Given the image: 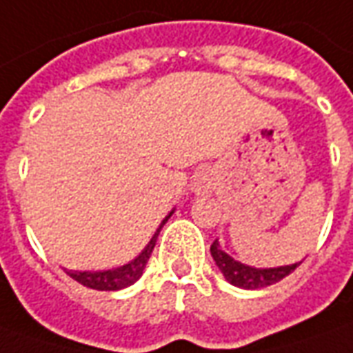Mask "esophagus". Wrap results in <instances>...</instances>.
I'll return each mask as SVG.
<instances>
[{
  "label": "esophagus",
  "instance_id": "obj_1",
  "mask_svg": "<svg viewBox=\"0 0 353 353\" xmlns=\"http://www.w3.org/2000/svg\"><path fill=\"white\" fill-rule=\"evenodd\" d=\"M212 189H214V179L208 172H201L199 176L194 177L193 181V191L196 194H208L212 193Z\"/></svg>",
  "mask_w": 353,
  "mask_h": 353
}]
</instances>
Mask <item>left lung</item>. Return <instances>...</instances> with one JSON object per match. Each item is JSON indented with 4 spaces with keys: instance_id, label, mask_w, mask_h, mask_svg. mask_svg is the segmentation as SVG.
<instances>
[{
    "instance_id": "8db88e82",
    "label": "left lung",
    "mask_w": 353,
    "mask_h": 353,
    "mask_svg": "<svg viewBox=\"0 0 353 353\" xmlns=\"http://www.w3.org/2000/svg\"><path fill=\"white\" fill-rule=\"evenodd\" d=\"M210 252L214 262L219 268V271L223 273V277L233 287L250 288V290L270 287L273 283H279L281 279H285L288 273H292L302 263L298 262L290 263V265H279V268H265V270H262V268H252V265L236 262L235 258H231L228 252H223L218 241L212 243Z\"/></svg>"
}]
</instances>
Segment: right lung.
I'll use <instances>...</instances> for the list:
<instances>
[{"label": "right lung", "instance_id": "1", "mask_svg": "<svg viewBox=\"0 0 353 353\" xmlns=\"http://www.w3.org/2000/svg\"><path fill=\"white\" fill-rule=\"evenodd\" d=\"M174 214V210L170 212L166 218L162 219V223L157 229V233L152 235V239L149 241V245L145 246L141 250V254L132 260V262H128L122 268H117V270H107V271H66L74 281H78L80 285L83 287H90L95 288V290H120V288L130 287V285H134L135 281L139 279L143 275V271H145V265L149 262V258H151L152 248L157 245V239H159L160 229L164 228V223L168 221L170 216Z\"/></svg>", "mask_w": 353, "mask_h": 353}]
</instances>
